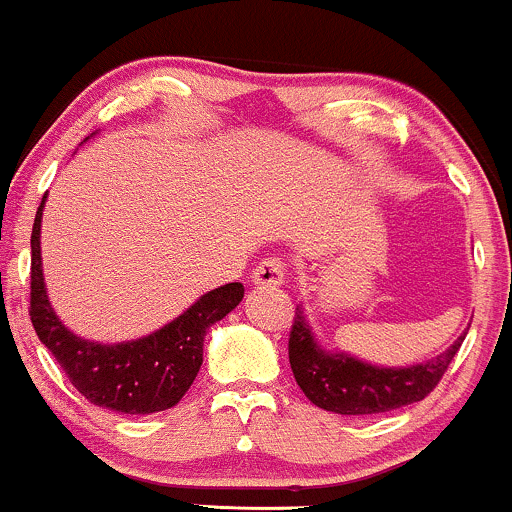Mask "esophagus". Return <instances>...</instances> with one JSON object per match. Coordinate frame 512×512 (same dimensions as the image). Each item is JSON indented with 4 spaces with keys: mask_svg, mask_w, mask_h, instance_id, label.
Instances as JSON below:
<instances>
[{
    "mask_svg": "<svg viewBox=\"0 0 512 512\" xmlns=\"http://www.w3.org/2000/svg\"><path fill=\"white\" fill-rule=\"evenodd\" d=\"M283 276H286V264H283L281 257H267V260L257 264L255 274H252V283L257 288H279Z\"/></svg>",
    "mask_w": 512,
    "mask_h": 512,
    "instance_id": "34e87169",
    "label": "esophagus"
}]
</instances>
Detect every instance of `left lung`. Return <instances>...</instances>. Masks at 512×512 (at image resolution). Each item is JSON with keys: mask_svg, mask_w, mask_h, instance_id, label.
Listing matches in <instances>:
<instances>
[{"mask_svg": "<svg viewBox=\"0 0 512 512\" xmlns=\"http://www.w3.org/2000/svg\"><path fill=\"white\" fill-rule=\"evenodd\" d=\"M465 334L446 353L420 365L377 367L348 353L324 350L307 324L303 305H298L288 338V360L298 386L317 408L336 415H377L429 396L463 346Z\"/></svg>", "mask_w": 512, "mask_h": 512, "instance_id": "1", "label": "left lung"}]
</instances>
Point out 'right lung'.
<instances>
[{
	"label": "right lung",
	"mask_w": 512,
	"mask_h": 512,
	"mask_svg": "<svg viewBox=\"0 0 512 512\" xmlns=\"http://www.w3.org/2000/svg\"><path fill=\"white\" fill-rule=\"evenodd\" d=\"M47 197V195H45ZM42 197L30 236V322L76 389L100 408L123 415L169 410L186 396L202 365L209 326L243 300V283H226L202 295L155 334L123 343L85 341L59 322L42 276Z\"/></svg>",
	"instance_id": "1"
}]
</instances>
